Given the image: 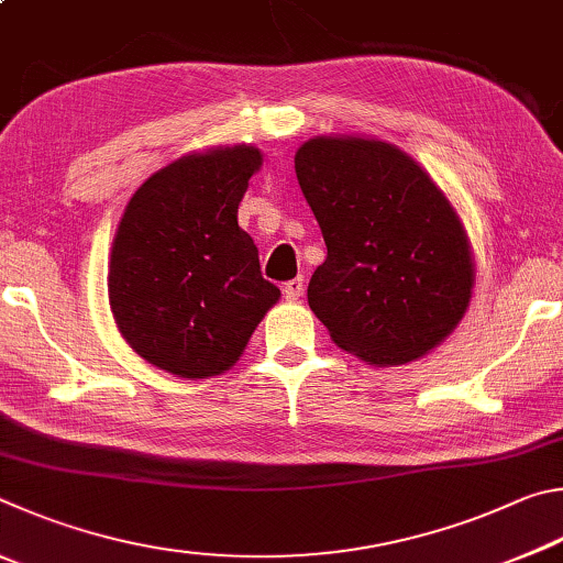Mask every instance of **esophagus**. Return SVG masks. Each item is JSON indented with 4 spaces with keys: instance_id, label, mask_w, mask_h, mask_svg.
<instances>
[{
    "instance_id": "obj_1",
    "label": "esophagus",
    "mask_w": 563,
    "mask_h": 563,
    "mask_svg": "<svg viewBox=\"0 0 563 563\" xmlns=\"http://www.w3.org/2000/svg\"><path fill=\"white\" fill-rule=\"evenodd\" d=\"M284 297H287V301H299L303 297V279H301V276L284 284Z\"/></svg>"
}]
</instances>
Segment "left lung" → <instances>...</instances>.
Masks as SVG:
<instances>
[{
    "label": "left lung",
    "mask_w": 563,
    "mask_h": 563,
    "mask_svg": "<svg viewBox=\"0 0 563 563\" xmlns=\"http://www.w3.org/2000/svg\"><path fill=\"white\" fill-rule=\"evenodd\" d=\"M294 167L329 250L307 297L331 341L376 368L438 349L475 289L470 236L448 195L378 137H309Z\"/></svg>",
    "instance_id": "obj_1"
}]
</instances>
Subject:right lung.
Segmentation results:
<instances>
[{"label":"right lung","mask_w":563,"mask_h":563,"mask_svg":"<svg viewBox=\"0 0 563 563\" xmlns=\"http://www.w3.org/2000/svg\"><path fill=\"white\" fill-rule=\"evenodd\" d=\"M260 167V147H210L161 167L128 200L108 262V303L118 333L151 366L187 380L222 376L279 301L254 240L236 224Z\"/></svg>","instance_id":"add662e5"}]
</instances>
